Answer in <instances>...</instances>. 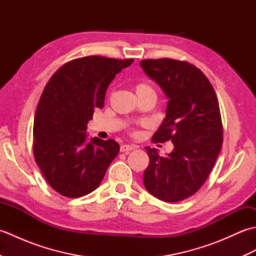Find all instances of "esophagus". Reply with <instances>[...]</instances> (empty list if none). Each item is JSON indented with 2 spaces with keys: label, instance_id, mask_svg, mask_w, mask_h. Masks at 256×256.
<instances>
[{
  "label": "esophagus",
  "instance_id": "34e87169",
  "mask_svg": "<svg viewBox=\"0 0 256 256\" xmlns=\"http://www.w3.org/2000/svg\"><path fill=\"white\" fill-rule=\"evenodd\" d=\"M135 148H138L136 145H128V144H123L121 145V148H120V150L122 152V153H128V152H131Z\"/></svg>",
  "mask_w": 256,
  "mask_h": 256
}]
</instances>
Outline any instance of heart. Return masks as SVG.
Wrapping results in <instances>:
<instances>
[{"label": "heart", "instance_id": "1", "mask_svg": "<svg viewBox=\"0 0 256 256\" xmlns=\"http://www.w3.org/2000/svg\"><path fill=\"white\" fill-rule=\"evenodd\" d=\"M143 92H154V90L148 84H138L136 86V94H143Z\"/></svg>", "mask_w": 256, "mask_h": 256}]
</instances>
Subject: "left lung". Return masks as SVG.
<instances>
[{
	"mask_svg": "<svg viewBox=\"0 0 256 256\" xmlns=\"http://www.w3.org/2000/svg\"><path fill=\"white\" fill-rule=\"evenodd\" d=\"M140 64L168 100L153 140L174 144L166 157L146 146L150 164L144 186L160 200L177 202L198 192L218 158L224 142L219 102L210 81L194 64L170 58Z\"/></svg>",
	"mask_w": 256,
	"mask_h": 256,
	"instance_id": "obj_1",
	"label": "left lung"
}]
</instances>
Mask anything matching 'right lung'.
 I'll list each match as a JSON object with an SVG mask.
<instances>
[{
    "label": "right lung",
    "instance_id": "obj_1",
    "mask_svg": "<svg viewBox=\"0 0 256 256\" xmlns=\"http://www.w3.org/2000/svg\"><path fill=\"white\" fill-rule=\"evenodd\" d=\"M133 59L88 56L64 64L52 74L34 118L35 160L57 192L78 198L100 186L120 145L114 140H88L86 124L103 108L111 81Z\"/></svg>",
    "mask_w": 256,
    "mask_h": 256
}]
</instances>
